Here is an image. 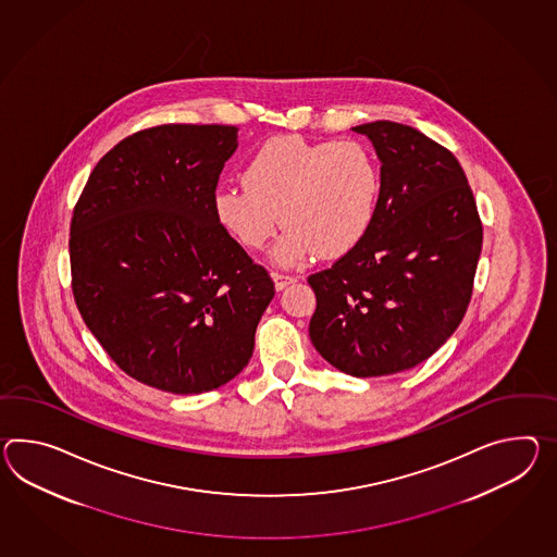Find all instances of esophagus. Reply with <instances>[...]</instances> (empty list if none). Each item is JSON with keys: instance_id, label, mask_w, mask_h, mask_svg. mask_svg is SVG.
Segmentation results:
<instances>
[{"instance_id": "1", "label": "esophagus", "mask_w": 557, "mask_h": 557, "mask_svg": "<svg viewBox=\"0 0 557 557\" xmlns=\"http://www.w3.org/2000/svg\"><path fill=\"white\" fill-rule=\"evenodd\" d=\"M273 284H275V289H284L285 285L294 284L296 282V277L294 275H287V273L282 272H272Z\"/></svg>"}]
</instances>
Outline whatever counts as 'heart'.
<instances>
[{"label":"heart","instance_id":"obj_1","mask_svg":"<svg viewBox=\"0 0 557 557\" xmlns=\"http://www.w3.org/2000/svg\"><path fill=\"white\" fill-rule=\"evenodd\" d=\"M244 183L215 193L219 223L247 249H261L282 219L287 230L273 249L280 265H299L312 253L346 256L379 209V163L358 140L275 136L251 157Z\"/></svg>","mask_w":557,"mask_h":557}]
</instances>
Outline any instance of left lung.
<instances>
[{
    "label": "left lung",
    "mask_w": 557,
    "mask_h": 557,
    "mask_svg": "<svg viewBox=\"0 0 557 557\" xmlns=\"http://www.w3.org/2000/svg\"><path fill=\"white\" fill-rule=\"evenodd\" d=\"M352 131L372 140L382 163L379 209L352 251L308 277L310 338L332 367L370 379L421 364L461 324L483 225L450 150L407 124Z\"/></svg>",
    "instance_id": "left-lung-1"
}]
</instances>
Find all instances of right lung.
Here are the masks:
<instances>
[{
  "label": "right lung",
  "instance_id": "add662e5",
  "mask_svg": "<svg viewBox=\"0 0 557 557\" xmlns=\"http://www.w3.org/2000/svg\"><path fill=\"white\" fill-rule=\"evenodd\" d=\"M237 149L230 124H161L110 149L70 223L72 294L131 379L199 394L249 362L275 287L219 223L215 189Z\"/></svg>",
  "mask_w": 557,
  "mask_h": 557
}]
</instances>
